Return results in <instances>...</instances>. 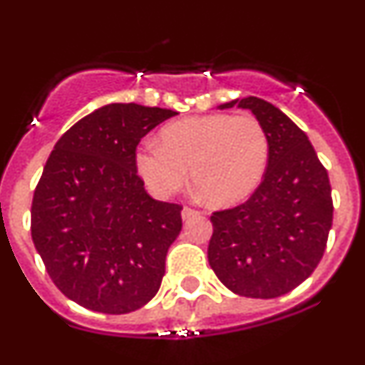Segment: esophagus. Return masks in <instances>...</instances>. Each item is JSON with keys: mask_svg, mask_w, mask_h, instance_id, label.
<instances>
[{"mask_svg": "<svg viewBox=\"0 0 365 365\" xmlns=\"http://www.w3.org/2000/svg\"><path fill=\"white\" fill-rule=\"evenodd\" d=\"M197 210H194V208H190V206H185V208L182 210V219L183 220H189L190 217H194V215H197Z\"/></svg>", "mask_w": 365, "mask_h": 365, "instance_id": "obj_1", "label": "esophagus"}]
</instances>
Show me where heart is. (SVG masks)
<instances>
[{
    "label": "heart",
    "instance_id": "obj_1",
    "mask_svg": "<svg viewBox=\"0 0 365 365\" xmlns=\"http://www.w3.org/2000/svg\"><path fill=\"white\" fill-rule=\"evenodd\" d=\"M160 145L146 141L135 169L155 196L168 197L192 183L208 203L227 206L249 197L263 180L270 157L264 127L251 114H206L165 125Z\"/></svg>",
    "mask_w": 365,
    "mask_h": 365
}]
</instances>
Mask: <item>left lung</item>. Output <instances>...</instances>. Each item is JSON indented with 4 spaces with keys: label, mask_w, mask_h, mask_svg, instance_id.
<instances>
[{
    "label": "left lung",
    "mask_w": 365,
    "mask_h": 365,
    "mask_svg": "<svg viewBox=\"0 0 365 365\" xmlns=\"http://www.w3.org/2000/svg\"><path fill=\"white\" fill-rule=\"evenodd\" d=\"M249 109L264 127L270 157L263 182L245 203L213 212L208 261L219 281L240 297L289 293L318 267L332 227V189L304 130L257 97L219 109Z\"/></svg>",
    "instance_id": "left-lung-1"
}]
</instances>
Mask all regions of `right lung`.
Instances as JSON below:
<instances>
[{
	"label": "right lung",
	"mask_w": 365,
	"mask_h": 365,
	"mask_svg": "<svg viewBox=\"0 0 365 365\" xmlns=\"http://www.w3.org/2000/svg\"><path fill=\"white\" fill-rule=\"evenodd\" d=\"M178 114L108 104L68 128L43 165L31 203V238L56 288L104 314H127L157 295L182 206L153 200L135 148Z\"/></svg>",
	"instance_id": "add662e5"
}]
</instances>
